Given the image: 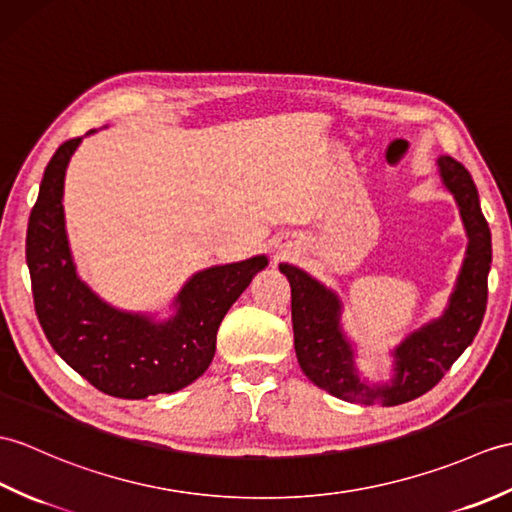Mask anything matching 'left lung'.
<instances>
[{
  "instance_id": "obj_1",
  "label": "left lung",
  "mask_w": 512,
  "mask_h": 512,
  "mask_svg": "<svg viewBox=\"0 0 512 512\" xmlns=\"http://www.w3.org/2000/svg\"><path fill=\"white\" fill-rule=\"evenodd\" d=\"M438 170L460 205L469 233V251L443 318L412 334L397 349V375L390 386H368L355 377L351 349L338 329L340 303L336 296L303 270L288 264L279 266L292 288L296 360L310 382L338 399L362 406H399L425 395L441 382L482 325L493 259L491 229L465 165L451 157H441Z\"/></svg>"
}]
</instances>
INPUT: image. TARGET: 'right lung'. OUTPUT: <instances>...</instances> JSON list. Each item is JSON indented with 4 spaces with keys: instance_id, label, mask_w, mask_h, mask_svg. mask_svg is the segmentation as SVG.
Masks as SVG:
<instances>
[{
    "instance_id": "obj_1",
    "label": "right lung",
    "mask_w": 512,
    "mask_h": 512,
    "mask_svg": "<svg viewBox=\"0 0 512 512\" xmlns=\"http://www.w3.org/2000/svg\"><path fill=\"white\" fill-rule=\"evenodd\" d=\"M80 137L58 146L47 163L26 235L34 310L54 351L104 395L144 399L168 395L207 371L224 314L266 257L202 270L178 294V314L165 325L102 303L71 264L63 181Z\"/></svg>"
}]
</instances>
